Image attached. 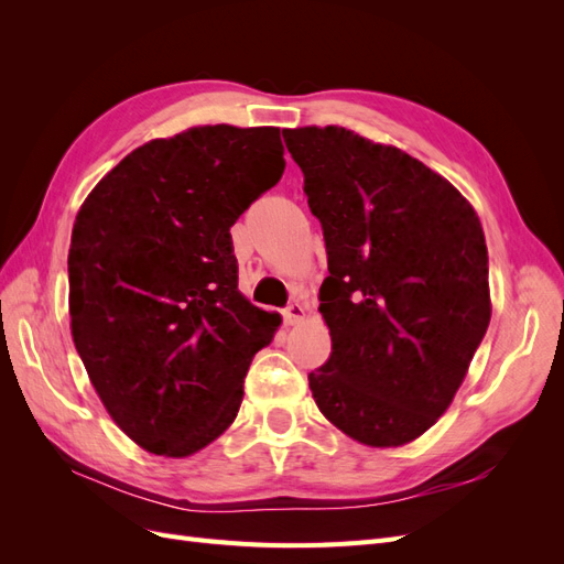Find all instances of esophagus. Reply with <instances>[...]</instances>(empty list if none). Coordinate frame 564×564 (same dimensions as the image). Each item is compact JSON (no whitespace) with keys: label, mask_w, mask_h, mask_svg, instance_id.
<instances>
[{"label":"esophagus","mask_w":564,"mask_h":564,"mask_svg":"<svg viewBox=\"0 0 564 564\" xmlns=\"http://www.w3.org/2000/svg\"><path fill=\"white\" fill-rule=\"evenodd\" d=\"M282 315H284V324H296V322H301V319L305 317V308H303V303H299V301L289 303Z\"/></svg>","instance_id":"1"}]
</instances>
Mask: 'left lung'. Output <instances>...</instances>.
<instances>
[{"mask_svg": "<svg viewBox=\"0 0 564 564\" xmlns=\"http://www.w3.org/2000/svg\"><path fill=\"white\" fill-rule=\"evenodd\" d=\"M319 218L332 355L319 412L367 447H402L447 412L489 327L487 245L470 202L395 145L344 127L284 129Z\"/></svg>", "mask_w": 564, "mask_h": 564, "instance_id": "obj_1", "label": "left lung"}]
</instances>
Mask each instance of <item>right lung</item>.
I'll return each mask as SVG.
<instances>
[{
	"instance_id": "add662e5",
	"label": "right lung",
	"mask_w": 564,
	"mask_h": 564,
	"mask_svg": "<svg viewBox=\"0 0 564 564\" xmlns=\"http://www.w3.org/2000/svg\"><path fill=\"white\" fill-rule=\"evenodd\" d=\"M284 172L278 127H191L119 162L77 212L75 348L112 421L183 458L224 433L282 317L237 289L230 228Z\"/></svg>"
}]
</instances>
